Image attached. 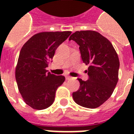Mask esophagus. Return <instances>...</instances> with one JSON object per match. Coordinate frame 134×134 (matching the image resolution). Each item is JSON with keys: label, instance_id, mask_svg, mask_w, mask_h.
Segmentation results:
<instances>
[{"label": "esophagus", "instance_id": "34e87169", "mask_svg": "<svg viewBox=\"0 0 134 134\" xmlns=\"http://www.w3.org/2000/svg\"><path fill=\"white\" fill-rule=\"evenodd\" d=\"M65 77H66V80H70V79L72 78V77H70V76H66Z\"/></svg>", "mask_w": 134, "mask_h": 134}]
</instances>
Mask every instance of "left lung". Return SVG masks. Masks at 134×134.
I'll use <instances>...</instances> for the list:
<instances>
[{
    "mask_svg": "<svg viewBox=\"0 0 134 134\" xmlns=\"http://www.w3.org/2000/svg\"><path fill=\"white\" fill-rule=\"evenodd\" d=\"M69 40L78 44L82 60L89 65L88 80L78 79L80 85L73 99L85 108H98L110 97L118 82V54L109 40L94 31H76Z\"/></svg>",
    "mask_w": 134,
    "mask_h": 134,
    "instance_id": "8db88e82",
    "label": "left lung"
}]
</instances>
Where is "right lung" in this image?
Masks as SVG:
<instances>
[{
	"instance_id": "obj_1",
	"label": "right lung",
	"mask_w": 134,
	"mask_h": 134,
	"mask_svg": "<svg viewBox=\"0 0 134 134\" xmlns=\"http://www.w3.org/2000/svg\"><path fill=\"white\" fill-rule=\"evenodd\" d=\"M71 31L41 32L34 35L21 49L16 69V80L24 100L34 109L52 105L59 86L65 80L47 70L56 49Z\"/></svg>"
}]
</instances>
